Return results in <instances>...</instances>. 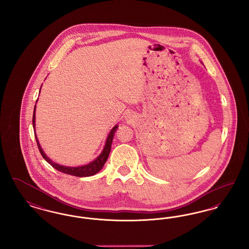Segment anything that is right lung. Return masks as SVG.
<instances>
[{"label": "right lung", "mask_w": 249, "mask_h": 249, "mask_svg": "<svg viewBox=\"0 0 249 249\" xmlns=\"http://www.w3.org/2000/svg\"><path fill=\"white\" fill-rule=\"evenodd\" d=\"M37 102V101H36ZM36 107H35V110H34V116H33V126H34V129L36 130ZM118 125H116L111 131L109 132L108 136H107V142H106V145L104 147V150L102 151V153L99 155L96 159H95L93 161L89 162V164L83 166H78V167H68V166L59 165L58 163H55L53 162L49 158H48L47 155L45 154V152L43 151V149L41 148V145L39 143V141L36 137V133H35L36 135V142H37V145H38V148H39V151L41 155L43 156V158L48 161V163L52 167H54L56 170H58L61 173H64V174H67V175H71V176H74V177H78V178H86V177H91V176H94L95 174H97L98 172H100L103 167L105 165V163L107 162V159H108V156L110 154V150H111V144H112V141H113V138H114V135H115V132L118 129Z\"/></svg>", "instance_id": "right-lung-1"}]
</instances>
